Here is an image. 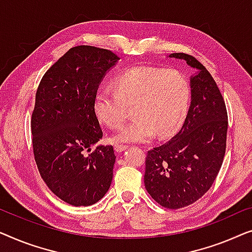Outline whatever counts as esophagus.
Masks as SVG:
<instances>
[{
	"instance_id": "obj_1",
	"label": "esophagus",
	"mask_w": 252,
	"mask_h": 252,
	"mask_svg": "<svg viewBox=\"0 0 252 252\" xmlns=\"http://www.w3.org/2000/svg\"><path fill=\"white\" fill-rule=\"evenodd\" d=\"M127 147H129V146H127V145H123V144H115V151L118 152V153H121V152L126 151Z\"/></svg>"
}]
</instances>
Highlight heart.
<instances>
[{
	"instance_id": "1",
	"label": "heart",
	"mask_w": 252,
	"mask_h": 252,
	"mask_svg": "<svg viewBox=\"0 0 252 252\" xmlns=\"http://www.w3.org/2000/svg\"><path fill=\"white\" fill-rule=\"evenodd\" d=\"M115 91L101 88L94 94V111L112 129L126 120V106L133 104L132 120L113 134L115 143H143L172 133L189 107L190 87L175 69L133 67L114 81Z\"/></svg>"
}]
</instances>
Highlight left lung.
Masks as SVG:
<instances>
[{
	"label": "left lung",
	"mask_w": 252,
	"mask_h": 252,
	"mask_svg": "<svg viewBox=\"0 0 252 252\" xmlns=\"http://www.w3.org/2000/svg\"><path fill=\"white\" fill-rule=\"evenodd\" d=\"M197 72L190 76V105L178 132L148 151L144 182L162 207L179 209L208 192L224 160L227 111L211 74L194 57L171 54Z\"/></svg>",
	"instance_id": "left-lung-1"
}]
</instances>
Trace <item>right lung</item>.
<instances>
[{"mask_svg":"<svg viewBox=\"0 0 252 252\" xmlns=\"http://www.w3.org/2000/svg\"><path fill=\"white\" fill-rule=\"evenodd\" d=\"M120 58L90 45L69 49L42 77L32 114L33 151L51 192L75 207L94 204L107 193L115 163L102 138L94 99L106 73Z\"/></svg>","mask_w":252,"mask_h":252,"instance_id":"1","label":"right lung"}]
</instances>
